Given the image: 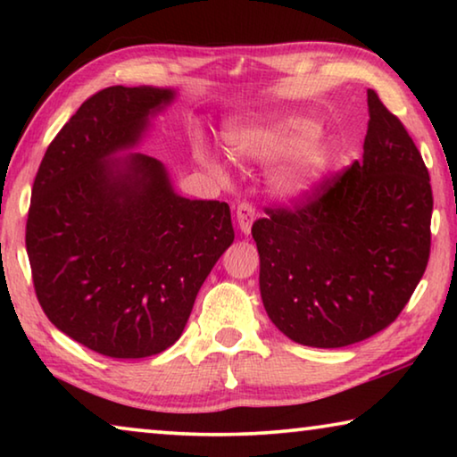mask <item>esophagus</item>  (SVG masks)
<instances>
[{"instance_id": "34e87169", "label": "esophagus", "mask_w": 457, "mask_h": 457, "mask_svg": "<svg viewBox=\"0 0 457 457\" xmlns=\"http://www.w3.org/2000/svg\"><path fill=\"white\" fill-rule=\"evenodd\" d=\"M236 218H237V226L244 234H250L252 223L256 220V207H253L250 201H242L236 210Z\"/></svg>"}]
</instances>
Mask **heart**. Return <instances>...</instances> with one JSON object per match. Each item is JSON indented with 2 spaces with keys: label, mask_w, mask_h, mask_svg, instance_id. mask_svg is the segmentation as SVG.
Instances as JSON below:
<instances>
[{
  "label": "heart",
  "mask_w": 457,
  "mask_h": 457,
  "mask_svg": "<svg viewBox=\"0 0 457 457\" xmlns=\"http://www.w3.org/2000/svg\"><path fill=\"white\" fill-rule=\"evenodd\" d=\"M320 125L303 114H280L266 122H250L226 130L231 157L253 163H276L288 159L272 177L276 193L288 199H300L314 193L327 179L332 165V151L324 143ZM197 159L218 177H226V167L218 154L205 145L195 146Z\"/></svg>",
  "instance_id": "obj_1"
}]
</instances>
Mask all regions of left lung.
Instances as JSON below:
<instances>
[{"instance_id": "left-lung-1", "label": "left lung", "mask_w": 457, "mask_h": 457, "mask_svg": "<svg viewBox=\"0 0 457 457\" xmlns=\"http://www.w3.org/2000/svg\"><path fill=\"white\" fill-rule=\"evenodd\" d=\"M362 161L294 207L252 226L260 294L294 343L338 349L377 335L403 311L428 268L433 195L413 138L367 90Z\"/></svg>"}]
</instances>
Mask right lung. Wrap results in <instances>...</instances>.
I'll return each instance as SVG.
<instances>
[{
  "instance_id": "obj_1",
  "label": "right lung",
  "mask_w": 457,
  "mask_h": 457,
  "mask_svg": "<svg viewBox=\"0 0 457 457\" xmlns=\"http://www.w3.org/2000/svg\"><path fill=\"white\" fill-rule=\"evenodd\" d=\"M175 90L108 87L54 137L34 179L26 250L58 330L112 359L169 349L234 242L226 201L177 195L141 143Z\"/></svg>"
}]
</instances>
